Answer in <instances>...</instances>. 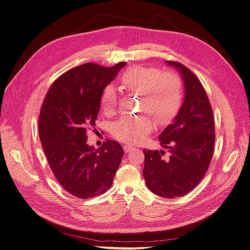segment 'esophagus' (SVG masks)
<instances>
[{
  "mask_svg": "<svg viewBox=\"0 0 250 250\" xmlns=\"http://www.w3.org/2000/svg\"><path fill=\"white\" fill-rule=\"evenodd\" d=\"M124 150H125V152H130L131 150H133V146H131V145H128V144H126V145H124Z\"/></svg>",
  "mask_w": 250,
  "mask_h": 250,
  "instance_id": "esophagus-1",
  "label": "esophagus"
}]
</instances>
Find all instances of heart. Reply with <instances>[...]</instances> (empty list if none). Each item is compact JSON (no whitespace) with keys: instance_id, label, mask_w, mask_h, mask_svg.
I'll use <instances>...</instances> for the list:
<instances>
[{"instance_id":"b5f03b06","label":"heart","mask_w":250,"mask_h":250,"mask_svg":"<svg viewBox=\"0 0 250 250\" xmlns=\"http://www.w3.org/2000/svg\"><path fill=\"white\" fill-rule=\"evenodd\" d=\"M120 82L127 92L140 94L139 110L149 113L157 123L168 122L179 107L181 83L175 74L161 73L155 67L134 65L121 75ZM117 102L115 87H105L101 96L102 108L112 112ZM151 127L152 122L147 116H128L116 121L110 131L115 139L133 144L145 139Z\"/></svg>"}]
</instances>
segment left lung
Masks as SVG:
<instances>
[{
	"instance_id": "8db88e82",
	"label": "left lung",
	"mask_w": 250,
	"mask_h": 250,
	"mask_svg": "<svg viewBox=\"0 0 250 250\" xmlns=\"http://www.w3.org/2000/svg\"><path fill=\"white\" fill-rule=\"evenodd\" d=\"M175 67L184 82L183 104L172 123L158 137L165 151L144 150L143 175L149 190L162 197H183L206 175L214 153L213 110L201 82L187 66L166 62Z\"/></svg>"
}]
</instances>
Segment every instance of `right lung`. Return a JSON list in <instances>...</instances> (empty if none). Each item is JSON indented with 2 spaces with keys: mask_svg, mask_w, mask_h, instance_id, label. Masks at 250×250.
<instances>
[{
  "mask_svg": "<svg viewBox=\"0 0 250 250\" xmlns=\"http://www.w3.org/2000/svg\"><path fill=\"white\" fill-rule=\"evenodd\" d=\"M125 65L88 62L74 67L54 81L42 105L39 131L43 152L59 185L78 198L106 192L124 154L112 140L100 148L89 146L86 132L96 126L104 88Z\"/></svg>",
  "mask_w": 250,
  "mask_h": 250,
  "instance_id": "1",
  "label": "right lung"
}]
</instances>
